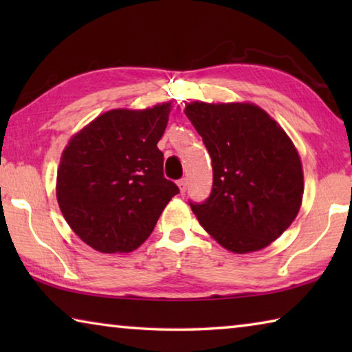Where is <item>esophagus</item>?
Masks as SVG:
<instances>
[{"mask_svg":"<svg viewBox=\"0 0 352 352\" xmlns=\"http://www.w3.org/2000/svg\"><path fill=\"white\" fill-rule=\"evenodd\" d=\"M178 186H180V192L182 194L186 192V189H188V178L184 177V178H182V180H178Z\"/></svg>","mask_w":352,"mask_h":352,"instance_id":"34e87169","label":"esophagus"}]
</instances>
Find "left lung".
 Masks as SVG:
<instances>
[{
  "label": "left lung",
  "mask_w": 352,
  "mask_h": 352,
  "mask_svg": "<svg viewBox=\"0 0 352 352\" xmlns=\"http://www.w3.org/2000/svg\"><path fill=\"white\" fill-rule=\"evenodd\" d=\"M212 162V189L189 201L200 225L234 253L265 248L300 211L305 182L289 136L252 104L192 102L184 109Z\"/></svg>",
  "instance_id": "8db88e82"
}]
</instances>
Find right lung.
Here are the masks:
<instances>
[{
  "mask_svg": "<svg viewBox=\"0 0 352 352\" xmlns=\"http://www.w3.org/2000/svg\"><path fill=\"white\" fill-rule=\"evenodd\" d=\"M170 105L111 110L71 138L57 170V201L71 230L100 253L138 248L180 192L157 147Z\"/></svg>",
  "mask_w": 352,
  "mask_h": 352,
  "instance_id": "1",
  "label": "right lung"
}]
</instances>
